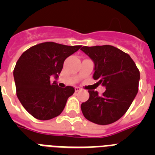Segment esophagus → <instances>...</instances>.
Wrapping results in <instances>:
<instances>
[{
	"label": "esophagus",
	"mask_w": 155,
	"mask_h": 155,
	"mask_svg": "<svg viewBox=\"0 0 155 155\" xmlns=\"http://www.w3.org/2000/svg\"><path fill=\"white\" fill-rule=\"evenodd\" d=\"M74 90H75V91H76V92H78V91H80L81 89L79 87H75Z\"/></svg>",
	"instance_id": "34e87169"
}]
</instances>
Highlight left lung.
I'll use <instances>...</instances> for the list:
<instances>
[{"mask_svg":"<svg viewBox=\"0 0 155 155\" xmlns=\"http://www.w3.org/2000/svg\"><path fill=\"white\" fill-rule=\"evenodd\" d=\"M81 50L94 62L93 78L106 89L101 96L89 90V98L81 105L82 113L94 124H113L125 114L137 94L139 70L129 54L113 46H83Z\"/></svg>","mask_w":155,"mask_h":155,"instance_id":"left-lung-1","label":"left lung"}]
</instances>
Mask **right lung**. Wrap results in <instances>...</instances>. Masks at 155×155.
<instances>
[{
  "instance_id": "add662e5",
  "label": "right lung",
  "mask_w": 155,
  "mask_h": 155,
  "mask_svg": "<svg viewBox=\"0 0 155 155\" xmlns=\"http://www.w3.org/2000/svg\"><path fill=\"white\" fill-rule=\"evenodd\" d=\"M81 46L46 42L31 46L19 57L13 72L16 93L23 107L35 119L51 120L63 112L74 88L60 87L50 78H58L64 61Z\"/></svg>"
}]
</instances>
